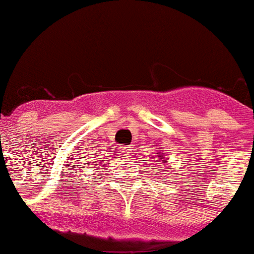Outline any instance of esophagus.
Here are the masks:
<instances>
[{
	"instance_id": "34e87169",
	"label": "esophagus",
	"mask_w": 254,
	"mask_h": 254,
	"mask_svg": "<svg viewBox=\"0 0 254 254\" xmlns=\"http://www.w3.org/2000/svg\"><path fill=\"white\" fill-rule=\"evenodd\" d=\"M120 150L124 154V157H130V154H131V147H127V145H123Z\"/></svg>"
}]
</instances>
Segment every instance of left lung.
<instances>
[{
  "instance_id": "8db88e82",
  "label": "left lung",
  "mask_w": 254,
  "mask_h": 254,
  "mask_svg": "<svg viewBox=\"0 0 254 254\" xmlns=\"http://www.w3.org/2000/svg\"><path fill=\"white\" fill-rule=\"evenodd\" d=\"M157 154L158 155H161V159H162V162H163V163H166V159H164V153H157Z\"/></svg>"
}]
</instances>
